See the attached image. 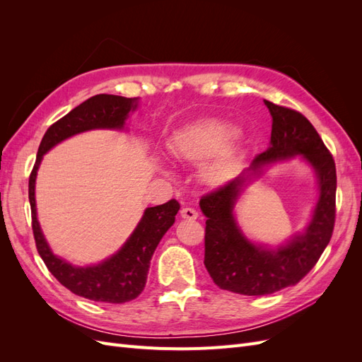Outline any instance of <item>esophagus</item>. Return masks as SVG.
Returning <instances> with one entry per match:
<instances>
[{
	"label": "esophagus",
	"instance_id": "obj_1",
	"mask_svg": "<svg viewBox=\"0 0 362 362\" xmlns=\"http://www.w3.org/2000/svg\"><path fill=\"white\" fill-rule=\"evenodd\" d=\"M198 211L194 210V208L190 206H184L181 210V217L185 218V221H194V218H198Z\"/></svg>",
	"mask_w": 362,
	"mask_h": 362
}]
</instances>
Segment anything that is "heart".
I'll return each mask as SVG.
<instances>
[{"mask_svg": "<svg viewBox=\"0 0 362 362\" xmlns=\"http://www.w3.org/2000/svg\"><path fill=\"white\" fill-rule=\"evenodd\" d=\"M234 137V127L223 120L210 119L196 124L173 139L172 151L175 156L189 161L218 156L205 166V177L211 181H223L235 169L237 156L231 148H225Z\"/></svg>", "mask_w": 362, "mask_h": 362, "instance_id": "obj_1", "label": "heart"}]
</instances>
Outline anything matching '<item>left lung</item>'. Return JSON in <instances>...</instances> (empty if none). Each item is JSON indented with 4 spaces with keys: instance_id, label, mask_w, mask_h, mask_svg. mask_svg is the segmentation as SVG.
I'll return each instance as SVG.
<instances>
[{
    "instance_id": "8db88e82",
    "label": "left lung",
    "mask_w": 362,
    "mask_h": 362,
    "mask_svg": "<svg viewBox=\"0 0 362 362\" xmlns=\"http://www.w3.org/2000/svg\"><path fill=\"white\" fill-rule=\"evenodd\" d=\"M273 117L270 146L257 156L250 168L233 181L204 194V264L217 287L245 296H266L296 286L315 266L329 243L335 223L337 170L332 154L313 124L293 108L264 101ZM300 153L316 169L321 198L310 226L299 238L276 251L252 245L239 233L232 216L245 175L262 163Z\"/></svg>"
}]
</instances>
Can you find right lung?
Here are the masks:
<instances>
[{
    "instance_id": "add662e5",
    "label": "right lung",
    "mask_w": 362,
    "mask_h": 362,
    "mask_svg": "<svg viewBox=\"0 0 362 362\" xmlns=\"http://www.w3.org/2000/svg\"><path fill=\"white\" fill-rule=\"evenodd\" d=\"M137 108V98L117 95H95L75 107L66 116L54 122L43 136L36 163L28 180V199L31 206V228L40 258L63 287L76 296L95 302L125 303L144 291L151 258L161 237L173 225L180 210L177 199L146 208L136 231L117 254L92 267H74L57 258L48 247L36 217L35 182L43 154L59 141L93 128H122L131 110Z\"/></svg>"
}]
</instances>
